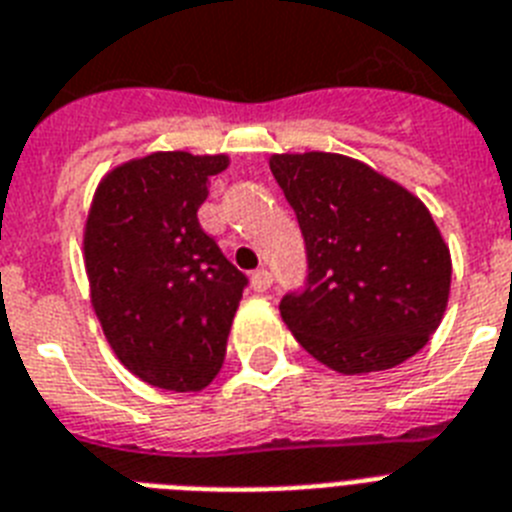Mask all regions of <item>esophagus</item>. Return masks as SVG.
I'll list each match as a JSON object with an SVG mask.
<instances>
[{
    "instance_id": "34e87169",
    "label": "esophagus",
    "mask_w": 512,
    "mask_h": 512,
    "mask_svg": "<svg viewBox=\"0 0 512 512\" xmlns=\"http://www.w3.org/2000/svg\"><path fill=\"white\" fill-rule=\"evenodd\" d=\"M251 285L256 293H266L269 287H272V272H266V269H256L251 274Z\"/></svg>"
}]
</instances>
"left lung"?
<instances>
[{"label":"left lung","mask_w":512,"mask_h":512,"mask_svg":"<svg viewBox=\"0 0 512 512\" xmlns=\"http://www.w3.org/2000/svg\"><path fill=\"white\" fill-rule=\"evenodd\" d=\"M269 167L306 243V285L280 301L295 340L340 374L416 356L445 316L453 274L429 209L350 156L274 154Z\"/></svg>","instance_id":"8db88e82"}]
</instances>
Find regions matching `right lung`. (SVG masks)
Here are the masks:
<instances>
[{"label":"right lung","mask_w":512,"mask_h":512,"mask_svg":"<svg viewBox=\"0 0 512 512\" xmlns=\"http://www.w3.org/2000/svg\"><path fill=\"white\" fill-rule=\"evenodd\" d=\"M225 154L156 151L96 188L83 256L91 303L122 366L159 390L198 392L225 363L248 277L198 225Z\"/></svg>","instance_id":"add662e5"}]
</instances>
